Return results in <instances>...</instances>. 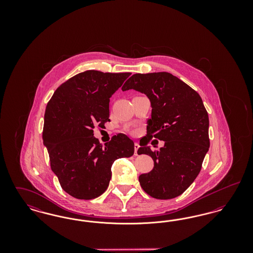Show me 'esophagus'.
I'll use <instances>...</instances> for the list:
<instances>
[{"label": "esophagus", "mask_w": 253, "mask_h": 253, "mask_svg": "<svg viewBox=\"0 0 253 253\" xmlns=\"http://www.w3.org/2000/svg\"><path fill=\"white\" fill-rule=\"evenodd\" d=\"M139 149V144L134 143V156H137V150Z\"/></svg>", "instance_id": "obj_1"}]
</instances>
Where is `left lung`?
<instances>
[{"mask_svg": "<svg viewBox=\"0 0 253 253\" xmlns=\"http://www.w3.org/2000/svg\"><path fill=\"white\" fill-rule=\"evenodd\" d=\"M121 89L144 93L151 101L146 144L137 154L152 157L154 169L139 175L141 188L157 199L180 195L197 177L210 147L209 116L201 96L168 72L134 74ZM153 137L166 141L159 151L146 146Z\"/></svg>", "mask_w": 253, "mask_h": 253, "instance_id": "8db88e82", "label": "left lung"}]
</instances>
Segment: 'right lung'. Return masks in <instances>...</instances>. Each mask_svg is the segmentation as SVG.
<instances>
[{"label": "right lung", "mask_w": 253, "mask_h": 253, "mask_svg": "<svg viewBox=\"0 0 253 253\" xmlns=\"http://www.w3.org/2000/svg\"><path fill=\"white\" fill-rule=\"evenodd\" d=\"M131 73H80L58 87L47 103L42 139L50 166L64 192L90 200L108 188L116 159L132 157L134 144L126 134L104 145L93 129L109 120L110 97Z\"/></svg>", "instance_id": "obj_1"}]
</instances>
